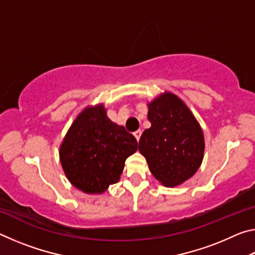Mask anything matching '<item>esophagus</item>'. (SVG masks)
Instances as JSON below:
<instances>
[{
	"label": "esophagus",
	"mask_w": 255,
	"mask_h": 255,
	"mask_svg": "<svg viewBox=\"0 0 255 255\" xmlns=\"http://www.w3.org/2000/svg\"><path fill=\"white\" fill-rule=\"evenodd\" d=\"M133 136L136 137L137 140H139V138H140V136H141V130H137V131L133 132Z\"/></svg>",
	"instance_id": "34e87169"
}]
</instances>
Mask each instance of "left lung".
<instances>
[{
    "instance_id": "left-lung-1",
    "label": "left lung",
    "mask_w": 255,
    "mask_h": 255,
    "mask_svg": "<svg viewBox=\"0 0 255 255\" xmlns=\"http://www.w3.org/2000/svg\"><path fill=\"white\" fill-rule=\"evenodd\" d=\"M152 124L139 139V152L150 173L164 187L174 188L195 175L205 152L204 132L187 105L172 92L147 103Z\"/></svg>"
}]
</instances>
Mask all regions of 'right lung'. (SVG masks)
Masks as SVG:
<instances>
[{
	"label": "right lung",
	"instance_id": "right-lung-1",
	"mask_svg": "<svg viewBox=\"0 0 255 255\" xmlns=\"http://www.w3.org/2000/svg\"><path fill=\"white\" fill-rule=\"evenodd\" d=\"M138 148L136 138L107 117L103 103L84 108L59 146L68 181L89 195H101L117 183L125 161Z\"/></svg>",
	"mask_w": 255,
	"mask_h": 255
}]
</instances>
